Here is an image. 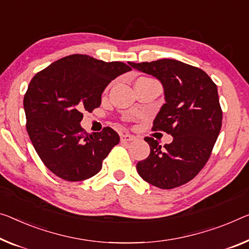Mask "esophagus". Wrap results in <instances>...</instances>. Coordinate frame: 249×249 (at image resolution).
Returning <instances> with one entry per match:
<instances>
[{"mask_svg":"<svg viewBox=\"0 0 249 249\" xmlns=\"http://www.w3.org/2000/svg\"><path fill=\"white\" fill-rule=\"evenodd\" d=\"M120 139H121V141H125V142H127V141L135 140L136 137L130 135V133H122V135L120 136Z\"/></svg>","mask_w":249,"mask_h":249,"instance_id":"esophagus-1","label":"esophagus"}]
</instances>
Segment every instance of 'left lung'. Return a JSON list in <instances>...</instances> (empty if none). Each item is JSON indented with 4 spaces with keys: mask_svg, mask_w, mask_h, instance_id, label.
Here are the masks:
<instances>
[{
    "mask_svg": "<svg viewBox=\"0 0 249 249\" xmlns=\"http://www.w3.org/2000/svg\"><path fill=\"white\" fill-rule=\"evenodd\" d=\"M129 64L162 83L166 103L157 114L152 130L174 137L173 142L163 147L154 138H144L150 155L137 163L138 174L161 189L185 185L208 161L219 135L223 111L217 86L201 69L177 60Z\"/></svg>",
    "mask_w": 249,
    "mask_h": 249,
    "instance_id": "1",
    "label": "left lung"
}]
</instances>
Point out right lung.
<instances>
[{
	"instance_id": "right-lung-1",
	"label": "right lung",
	"mask_w": 249,
	"mask_h": 249,
	"mask_svg": "<svg viewBox=\"0 0 249 249\" xmlns=\"http://www.w3.org/2000/svg\"><path fill=\"white\" fill-rule=\"evenodd\" d=\"M130 70L124 62L71 54L33 76L23 100L26 130L51 173L67 181H81L101 170L120 137L110 127L87 133L80 125L82 112L100 107L106 87Z\"/></svg>"
}]
</instances>
